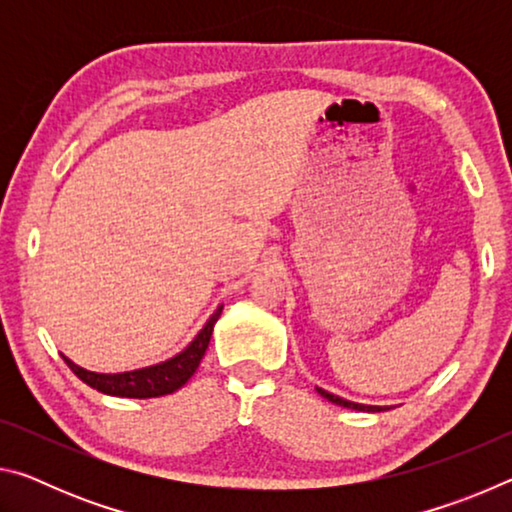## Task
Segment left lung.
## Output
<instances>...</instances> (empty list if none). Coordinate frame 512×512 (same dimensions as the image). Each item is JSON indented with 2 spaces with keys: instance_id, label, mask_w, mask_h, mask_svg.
Masks as SVG:
<instances>
[{
  "instance_id": "8db88e82",
  "label": "left lung",
  "mask_w": 512,
  "mask_h": 512,
  "mask_svg": "<svg viewBox=\"0 0 512 512\" xmlns=\"http://www.w3.org/2000/svg\"><path fill=\"white\" fill-rule=\"evenodd\" d=\"M316 391H318V395H320V397H325L327 402H332V404H339V406H343V409H352V411H366V413L388 411V406H370V404H359V402L343 400V397L334 395V393H329V391H325V388H318V386H316Z\"/></svg>"
}]
</instances>
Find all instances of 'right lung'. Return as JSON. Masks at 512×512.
Returning a JSON list of instances; mask_svg holds the SVG:
<instances>
[{"mask_svg":"<svg viewBox=\"0 0 512 512\" xmlns=\"http://www.w3.org/2000/svg\"><path fill=\"white\" fill-rule=\"evenodd\" d=\"M223 311V305L216 307L214 314L207 318V323L203 325L201 332L194 336V341L187 345L185 350H180L176 357H171L167 361L153 363V366L146 368H137V370H126V372H94L88 368H81L79 363H74L72 359H67L63 354V359L76 377L85 381L90 388H97L99 393L106 395H115V397H133V400H146V397H162L169 393H176L178 388H183L189 377L194 375L198 363H201L203 354L210 345L212 332L216 320H219Z\"/></svg>","mask_w":512,"mask_h":512,"instance_id":"obj_1","label":"right lung"}]
</instances>
